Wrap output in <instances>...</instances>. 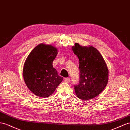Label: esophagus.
<instances>
[{"label":"esophagus","instance_id":"34e87169","mask_svg":"<svg viewBox=\"0 0 130 130\" xmlns=\"http://www.w3.org/2000/svg\"><path fill=\"white\" fill-rule=\"evenodd\" d=\"M70 78H65V82H70Z\"/></svg>","mask_w":130,"mask_h":130}]
</instances>
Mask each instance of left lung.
<instances>
[{
	"mask_svg": "<svg viewBox=\"0 0 130 130\" xmlns=\"http://www.w3.org/2000/svg\"><path fill=\"white\" fill-rule=\"evenodd\" d=\"M79 59V80L74 85L76 95L84 101L99 95L108 81V69L102 55L92 46H82L75 43L72 47Z\"/></svg>",
	"mask_w": 130,
	"mask_h": 130,
	"instance_id": "1",
	"label": "left lung"
}]
</instances>
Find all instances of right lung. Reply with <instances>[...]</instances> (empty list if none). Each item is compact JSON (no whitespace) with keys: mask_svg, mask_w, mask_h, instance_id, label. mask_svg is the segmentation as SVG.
<instances>
[{"mask_svg":"<svg viewBox=\"0 0 130 130\" xmlns=\"http://www.w3.org/2000/svg\"><path fill=\"white\" fill-rule=\"evenodd\" d=\"M57 54L54 46L40 44L26 60L23 69L24 81L29 90L38 97L51 95L62 81L63 78L53 66Z\"/></svg>","mask_w":130,"mask_h":130,"instance_id":"1","label":"right lung"}]
</instances>
